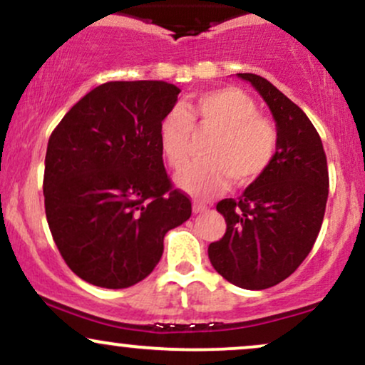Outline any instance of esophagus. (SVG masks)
<instances>
[{
  "instance_id": "obj_1",
  "label": "esophagus",
  "mask_w": 365,
  "mask_h": 365,
  "mask_svg": "<svg viewBox=\"0 0 365 365\" xmlns=\"http://www.w3.org/2000/svg\"><path fill=\"white\" fill-rule=\"evenodd\" d=\"M192 209H194V212H202V211H206L207 209V204H204V202H194V206H192Z\"/></svg>"
}]
</instances>
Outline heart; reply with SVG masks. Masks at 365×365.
Segmentation results:
<instances>
[{"mask_svg": "<svg viewBox=\"0 0 365 365\" xmlns=\"http://www.w3.org/2000/svg\"><path fill=\"white\" fill-rule=\"evenodd\" d=\"M194 128L215 133L204 156L177 177L183 190L199 199L228 187L249 185L271 166L279 148L273 120L259 115L257 103L237 87L207 91L173 108L159 121V145L173 170H182L192 149Z\"/></svg>", "mask_w": 365, "mask_h": 365, "instance_id": "heart-1", "label": "heart"}]
</instances>
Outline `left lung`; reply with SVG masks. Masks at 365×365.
<instances>
[{"label":"left lung","instance_id":"8db88e82","mask_svg":"<svg viewBox=\"0 0 365 365\" xmlns=\"http://www.w3.org/2000/svg\"><path fill=\"white\" fill-rule=\"evenodd\" d=\"M262 96L276 120L279 148L271 166L238 199H223V238L209 245L212 267L247 290L282 283L312 250L328 200L329 175L307 115L261 75L238 73Z\"/></svg>","mask_w":365,"mask_h":365}]
</instances>
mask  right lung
<instances>
[{
  "mask_svg": "<svg viewBox=\"0 0 365 365\" xmlns=\"http://www.w3.org/2000/svg\"><path fill=\"white\" fill-rule=\"evenodd\" d=\"M178 87L106 82L53 130L44 161V207L66 266L101 288H128L153 273L163 240L192 215L159 145V121Z\"/></svg>",
  "mask_w": 365,
  "mask_h": 365,
  "instance_id": "right-lung-1",
  "label": "right lung"
}]
</instances>
